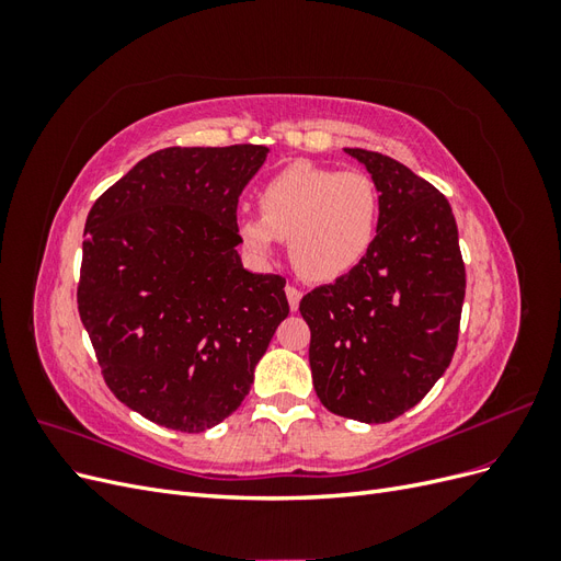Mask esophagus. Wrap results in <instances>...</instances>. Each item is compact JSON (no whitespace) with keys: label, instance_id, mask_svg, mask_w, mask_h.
<instances>
[{"label":"esophagus","instance_id":"1","mask_svg":"<svg viewBox=\"0 0 561 561\" xmlns=\"http://www.w3.org/2000/svg\"><path fill=\"white\" fill-rule=\"evenodd\" d=\"M285 295H287V304H290V309L297 311L299 309V301H301V290H297L295 285H287L285 287Z\"/></svg>","mask_w":561,"mask_h":561}]
</instances>
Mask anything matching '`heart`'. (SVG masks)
Here are the masks:
<instances>
[{
  "label": "heart",
  "instance_id": "obj_1",
  "mask_svg": "<svg viewBox=\"0 0 561 561\" xmlns=\"http://www.w3.org/2000/svg\"><path fill=\"white\" fill-rule=\"evenodd\" d=\"M260 215L236 225L241 245L254 260L268 262L280 239L304 278L336 280L358 266L379 227V190L358 171L297 161L264 182Z\"/></svg>",
  "mask_w": 561,
  "mask_h": 561
}]
</instances>
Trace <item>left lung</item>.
Listing matches in <instances>:
<instances>
[{
	"mask_svg": "<svg viewBox=\"0 0 561 561\" xmlns=\"http://www.w3.org/2000/svg\"><path fill=\"white\" fill-rule=\"evenodd\" d=\"M379 190L365 260L299 301L313 388L332 414L386 423L445 375L458 342L466 268L447 198L400 161L344 149Z\"/></svg>",
	"mask_w": 561,
	"mask_h": 561,
	"instance_id": "obj_1",
	"label": "left lung"
}]
</instances>
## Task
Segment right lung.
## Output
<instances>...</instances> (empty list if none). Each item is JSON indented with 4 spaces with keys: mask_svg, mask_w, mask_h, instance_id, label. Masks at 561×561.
Segmentation results:
<instances>
[{
    "mask_svg": "<svg viewBox=\"0 0 561 561\" xmlns=\"http://www.w3.org/2000/svg\"><path fill=\"white\" fill-rule=\"evenodd\" d=\"M268 147H165L100 196L77 304L112 393L180 433L245 400L280 320L285 278L241 262L236 206Z\"/></svg>",
    "mask_w": 561,
    "mask_h": 561,
    "instance_id": "obj_1",
    "label": "right lung"
}]
</instances>
